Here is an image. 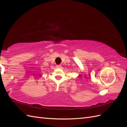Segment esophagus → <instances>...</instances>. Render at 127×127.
<instances>
[{
  "label": "esophagus",
  "instance_id": "1",
  "mask_svg": "<svg viewBox=\"0 0 127 127\" xmlns=\"http://www.w3.org/2000/svg\"><path fill=\"white\" fill-rule=\"evenodd\" d=\"M56 67H57V68H61V65H57Z\"/></svg>",
  "mask_w": 127,
  "mask_h": 127
}]
</instances>
